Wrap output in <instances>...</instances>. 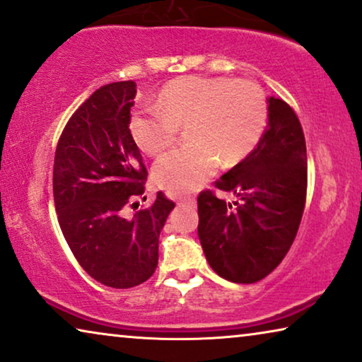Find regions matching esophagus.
<instances>
[{"mask_svg": "<svg viewBox=\"0 0 362 362\" xmlns=\"http://www.w3.org/2000/svg\"><path fill=\"white\" fill-rule=\"evenodd\" d=\"M177 206H194V199L192 197H182L177 201Z\"/></svg>", "mask_w": 362, "mask_h": 362, "instance_id": "obj_1", "label": "esophagus"}]
</instances>
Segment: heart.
<instances>
[{"mask_svg":"<svg viewBox=\"0 0 362 362\" xmlns=\"http://www.w3.org/2000/svg\"><path fill=\"white\" fill-rule=\"evenodd\" d=\"M191 145L156 161L153 177L173 194L201 187L219 166H234L259 145L269 125V100L250 81L186 76L168 82L158 107L132 112L130 133L148 155H160L186 127Z\"/></svg>","mask_w":362,"mask_h":362,"instance_id":"1","label":"heart"}]
</instances>
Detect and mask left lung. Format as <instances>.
Returning <instances> with one entry per match:
<instances>
[{
	"mask_svg": "<svg viewBox=\"0 0 362 362\" xmlns=\"http://www.w3.org/2000/svg\"><path fill=\"white\" fill-rule=\"evenodd\" d=\"M306 145L288 103L269 98V125L259 145L216 187L239 197L227 204L212 191L197 196L199 235L211 269L234 284L274 272L293 244L306 201Z\"/></svg>",
	"mask_w": 362,
	"mask_h": 362,
	"instance_id": "1",
	"label": "left lung"
}]
</instances>
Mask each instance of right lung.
Returning <instances> with one entry per match:
<instances>
[{"mask_svg": "<svg viewBox=\"0 0 362 362\" xmlns=\"http://www.w3.org/2000/svg\"><path fill=\"white\" fill-rule=\"evenodd\" d=\"M135 95L133 81L93 92L69 118L54 158L62 234L82 269L112 288H132L155 274L160 232L175 209L160 191L146 209L123 216L148 176L128 128Z\"/></svg>", "mask_w": 362, "mask_h": 362, "instance_id": "obj_1", "label": "right lung"}]
</instances>
